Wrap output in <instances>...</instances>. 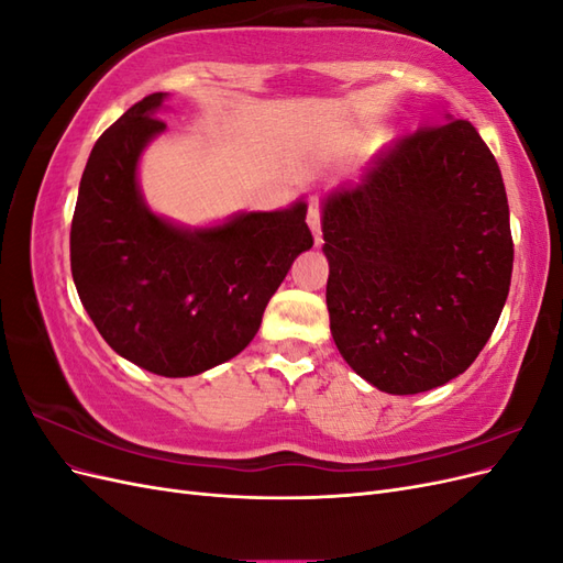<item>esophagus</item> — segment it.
I'll list each match as a JSON object with an SVG mask.
<instances>
[{
  "mask_svg": "<svg viewBox=\"0 0 563 563\" xmlns=\"http://www.w3.org/2000/svg\"><path fill=\"white\" fill-rule=\"evenodd\" d=\"M308 225L314 234V244H321V213H319V201L312 199L310 201V211H308Z\"/></svg>",
  "mask_w": 563,
  "mask_h": 563,
  "instance_id": "obj_1",
  "label": "esophagus"
}]
</instances>
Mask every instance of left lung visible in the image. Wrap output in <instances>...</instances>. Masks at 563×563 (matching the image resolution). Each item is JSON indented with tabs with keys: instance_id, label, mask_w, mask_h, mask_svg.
<instances>
[{
	"instance_id": "8db88e82",
	"label": "left lung",
	"mask_w": 563,
	"mask_h": 563,
	"mask_svg": "<svg viewBox=\"0 0 563 563\" xmlns=\"http://www.w3.org/2000/svg\"><path fill=\"white\" fill-rule=\"evenodd\" d=\"M441 122L321 199L333 343L387 395H418L465 373L512 279L498 162L465 119Z\"/></svg>"
}]
</instances>
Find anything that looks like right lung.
Wrapping results in <instances>:
<instances>
[{
  "instance_id": "obj_1",
  "label": "right lung",
  "mask_w": 563,
  "mask_h": 563,
  "mask_svg": "<svg viewBox=\"0 0 563 563\" xmlns=\"http://www.w3.org/2000/svg\"><path fill=\"white\" fill-rule=\"evenodd\" d=\"M166 93L129 108L96 141L81 174L70 265L84 310L106 343L164 378H187L240 354L269 298L312 249L305 197L187 228L147 207L145 147L166 131Z\"/></svg>"
}]
</instances>
